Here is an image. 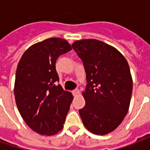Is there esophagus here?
<instances>
[{
  "label": "esophagus",
  "mask_w": 150,
  "mask_h": 150,
  "mask_svg": "<svg viewBox=\"0 0 150 150\" xmlns=\"http://www.w3.org/2000/svg\"><path fill=\"white\" fill-rule=\"evenodd\" d=\"M72 93H73L74 97H76V96H78L79 94H80V91H79L78 89H76V90H74V91H72Z\"/></svg>",
  "instance_id": "34e87169"
}]
</instances>
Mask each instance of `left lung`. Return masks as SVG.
Segmentation results:
<instances>
[{
	"label": "left lung",
	"instance_id": "left-lung-1",
	"mask_svg": "<svg viewBox=\"0 0 150 150\" xmlns=\"http://www.w3.org/2000/svg\"><path fill=\"white\" fill-rule=\"evenodd\" d=\"M73 49L82 60L86 104L79 110L83 125L98 135L112 132L129 109L132 78L127 60L115 47L95 39L76 40Z\"/></svg>",
	"mask_w": 150,
	"mask_h": 150
}]
</instances>
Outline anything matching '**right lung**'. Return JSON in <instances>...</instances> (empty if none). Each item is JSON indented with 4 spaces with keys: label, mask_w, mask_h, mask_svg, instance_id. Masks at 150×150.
<instances>
[{
    "label": "right lung",
    "mask_w": 150,
    "mask_h": 150,
    "mask_svg": "<svg viewBox=\"0 0 150 150\" xmlns=\"http://www.w3.org/2000/svg\"><path fill=\"white\" fill-rule=\"evenodd\" d=\"M71 49L64 39L48 38L29 47L18 62L16 105L26 125L38 134L52 135L63 127L73 96L58 83L55 62Z\"/></svg>",
    "instance_id": "add662e5"
}]
</instances>
